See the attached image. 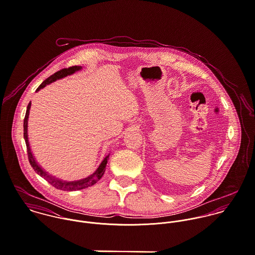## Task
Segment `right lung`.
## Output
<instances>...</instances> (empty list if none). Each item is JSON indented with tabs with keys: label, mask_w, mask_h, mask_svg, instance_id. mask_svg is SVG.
Wrapping results in <instances>:
<instances>
[{
	"label": "right lung",
	"mask_w": 255,
	"mask_h": 255,
	"mask_svg": "<svg viewBox=\"0 0 255 255\" xmlns=\"http://www.w3.org/2000/svg\"><path fill=\"white\" fill-rule=\"evenodd\" d=\"M81 70V67L79 66H73V67H70L68 69H63L57 73L52 74L51 76H49L47 79H45L40 85L39 87L37 88V91L40 90L41 88L45 87L47 84L57 80V79H60V78H63L69 74H72V73H75L76 71H79ZM30 106H31V102H29L28 106H27V110H26V114H25V117H24V120H23V136H24V140H25V144H26V149H27V155H28V161L31 165V167L33 168V170L36 172L37 174L44 178L47 182L49 183H51L54 187H56L57 189H60V190H66V191H73V190H79V189H83V188H86L88 186H91L93 184H95L96 182H98L102 176L104 175L105 173V170H106V165H107V161L109 159V155L107 157H105V159L103 160V162L101 163V165L99 166V168L97 169V171L89 176L88 178L86 179H83L81 181H77V182H62L60 180H57L55 178H52L51 176H49L46 172H44L40 166L37 165L36 162H35V159L31 153V150H30V147H29V142H28V138H27V120H28V115H29V109H30Z\"/></svg>",
	"instance_id": "obj_1"
}]
</instances>
